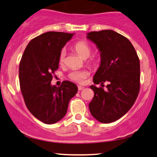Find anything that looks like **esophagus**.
Here are the masks:
<instances>
[{
  "label": "esophagus",
  "mask_w": 157,
  "mask_h": 157,
  "mask_svg": "<svg viewBox=\"0 0 157 157\" xmlns=\"http://www.w3.org/2000/svg\"><path fill=\"white\" fill-rule=\"evenodd\" d=\"M83 89H84V87L82 86H78V91H81V90H83Z\"/></svg>",
  "instance_id": "34e87169"
}]
</instances>
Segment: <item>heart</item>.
Returning a JSON list of instances; mask_svg holds the SVG:
<instances>
[{
	"mask_svg": "<svg viewBox=\"0 0 157 157\" xmlns=\"http://www.w3.org/2000/svg\"><path fill=\"white\" fill-rule=\"evenodd\" d=\"M74 50L81 56L83 59H86L91 54V48L89 46V44H87L85 41H78L74 44ZM65 56H66V51L63 49L60 52L59 61L60 63H63L65 61ZM91 63H94V61H91ZM89 73L86 70H74L72 71L68 74V77L72 81H76L77 83H83L86 79L89 76Z\"/></svg>",
	"mask_w": 157,
	"mask_h": 157,
	"instance_id": "b5f03b06",
	"label": "heart"
}]
</instances>
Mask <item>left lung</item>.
Instances as JSON below:
<instances>
[{
	"instance_id": "8db88e82",
	"label": "left lung",
	"mask_w": 157,
	"mask_h": 157,
	"mask_svg": "<svg viewBox=\"0 0 157 157\" xmlns=\"http://www.w3.org/2000/svg\"><path fill=\"white\" fill-rule=\"evenodd\" d=\"M86 38L96 45L101 63L95 84L108 82L106 90L90 86L94 91L89 104L91 115L104 124L115 121L132 108L140 89V62L128 39L112 30L91 31Z\"/></svg>"
}]
</instances>
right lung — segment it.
<instances>
[{
    "label": "right lung",
    "instance_id": "right-lung-1",
    "mask_svg": "<svg viewBox=\"0 0 157 157\" xmlns=\"http://www.w3.org/2000/svg\"><path fill=\"white\" fill-rule=\"evenodd\" d=\"M74 33L49 31L27 45L19 65V81L25 104L36 119L53 124L63 119L68 103L78 91L75 83L64 81L52 86L61 49Z\"/></svg>",
    "mask_w": 157,
    "mask_h": 157
}]
</instances>
